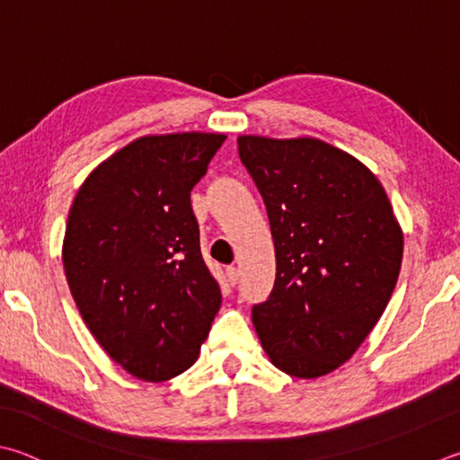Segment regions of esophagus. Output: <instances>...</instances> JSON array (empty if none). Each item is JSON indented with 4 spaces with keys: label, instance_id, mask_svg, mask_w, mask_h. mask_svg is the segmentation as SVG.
I'll use <instances>...</instances> for the list:
<instances>
[{
    "label": "esophagus",
    "instance_id": "34e87169",
    "mask_svg": "<svg viewBox=\"0 0 460 460\" xmlns=\"http://www.w3.org/2000/svg\"><path fill=\"white\" fill-rule=\"evenodd\" d=\"M227 279L231 286H235V283L239 281V270L237 267H227Z\"/></svg>",
    "mask_w": 460,
    "mask_h": 460
}]
</instances>
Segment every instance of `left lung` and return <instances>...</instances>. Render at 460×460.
Segmentation results:
<instances>
[{
  "instance_id": "left-lung-1",
  "label": "left lung",
  "mask_w": 460,
  "mask_h": 460,
  "mask_svg": "<svg viewBox=\"0 0 460 460\" xmlns=\"http://www.w3.org/2000/svg\"><path fill=\"white\" fill-rule=\"evenodd\" d=\"M263 197L275 286L253 305L265 354L281 372L317 378L340 368L386 310L404 237L380 181L320 138H237Z\"/></svg>"
}]
</instances>
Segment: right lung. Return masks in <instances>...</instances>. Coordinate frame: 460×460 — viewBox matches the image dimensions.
I'll return each instance as SVG.
<instances>
[{
  "label": "right lung",
  "mask_w": 460,
  "mask_h": 460,
  "mask_svg": "<svg viewBox=\"0 0 460 460\" xmlns=\"http://www.w3.org/2000/svg\"><path fill=\"white\" fill-rule=\"evenodd\" d=\"M225 138L132 140L88 174L72 203L62 247L72 297L104 352L140 380L189 370L221 307L190 190Z\"/></svg>",
  "instance_id": "right-lung-1"
}]
</instances>
